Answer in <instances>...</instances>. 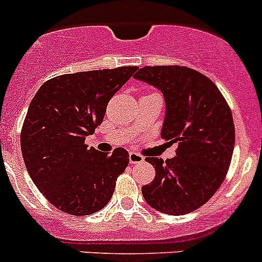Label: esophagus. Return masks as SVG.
Returning a JSON list of instances; mask_svg holds the SVG:
<instances>
[{"label": "esophagus", "instance_id": "1", "mask_svg": "<svg viewBox=\"0 0 262 262\" xmlns=\"http://www.w3.org/2000/svg\"><path fill=\"white\" fill-rule=\"evenodd\" d=\"M128 160H129V164H140V162H143L144 161V157L135 152H129Z\"/></svg>", "mask_w": 262, "mask_h": 262}]
</instances>
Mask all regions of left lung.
I'll list each match as a JSON object with an SVG mask.
<instances>
[{
    "mask_svg": "<svg viewBox=\"0 0 262 262\" xmlns=\"http://www.w3.org/2000/svg\"><path fill=\"white\" fill-rule=\"evenodd\" d=\"M165 98L161 138L178 143L175 157H147L156 178L141 187L153 209L187 214L209 200L224 182L235 145L232 114L210 79L182 66H145L134 75Z\"/></svg>",
    "mask_w": 262,
    "mask_h": 262,
    "instance_id": "8db88e82",
    "label": "left lung"
}]
</instances>
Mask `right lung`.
Instances as JSON below:
<instances>
[{
	"label": "right lung",
	"instance_id": "right-lung-1",
	"mask_svg": "<svg viewBox=\"0 0 262 262\" xmlns=\"http://www.w3.org/2000/svg\"><path fill=\"white\" fill-rule=\"evenodd\" d=\"M136 70L127 66L64 74L45 81L31 101L21 128V155L38 191L62 212L92 214L112 199L128 152L117 148L106 155L84 141Z\"/></svg>",
	"mask_w": 262,
	"mask_h": 262
}]
</instances>
